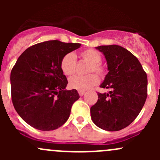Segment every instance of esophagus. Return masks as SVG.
I'll return each instance as SVG.
<instances>
[{"label":"esophagus","instance_id":"34e87169","mask_svg":"<svg viewBox=\"0 0 160 160\" xmlns=\"http://www.w3.org/2000/svg\"><path fill=\"white\" fill-rule=\"evenodd\" d=\"M78 93H79V94H80V96L82 97L85 93V91H79Z\"/></svg>","mask_w":160,"mask_h":160}]
</instances>
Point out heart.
Here are the masks:
<instances>
[{
    "instance_id": "b5f03b06",
    "label": "heart",
    "mask_w": 160,
    "mask_h": 160,
    "mask_svg": "<svg viewBox=\"0 0 160 160\" xmlns=\"http://www.w3.org/2000/svg\"><path fill=\"white\" fill-rule=\"evenodd\" d=\"M77 57L88 63L85 70V72L88 74L83 77L74 76L71 77L69 80V86L72 89L84 91L98 83V77L95 74L90 72H94L99 77H104L106 75V68L101 62L102 59L101 53L94 49H89L80 52L77 56L72 55V53H68L62 58L60 68L66 76H71L75 72Z\"/></svg>"
}]
</instances>
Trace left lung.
<instances>
[{"instance_id": "8db88e82", "label": "left lung", "mask_w": 160, "mask_h": 160, "mask_svg": "<svg viewBox=\"0 0 160 160\" xmlns=\"http://www.w3.org/2000/svg\"><path fill=\"white\" fill-rule=\"evenodd\" d=\"M109 72L101 88L110 89L98 93V100L90 108L93 123L106 131L126 128L141 111L147 98V76L138 59L128 50L117 45L101 46Z\"/></svg>"}]
</instances>
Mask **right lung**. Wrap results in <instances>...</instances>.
<instances>
[{
    "label": "right lung",
    "mask_w": 160,
    "mask_h": 160,
    "mask_svg": "<svg viewBox=\"0 0 160 160\" xmlns=\"http://www.w3.org/2000/svg\"><path fill=\"white\" fill-rule=\"evenodd\" d=\"M80 46L58 40L38 43L25 50L13 67V105L33 128L56 129L70 117L72 104L80 96L77 90L65 89L68 81L61 70L60 62L65 55Z\"/></svg>",
    "instance_id": "obj_1"
}]
</instances>
